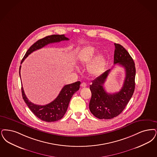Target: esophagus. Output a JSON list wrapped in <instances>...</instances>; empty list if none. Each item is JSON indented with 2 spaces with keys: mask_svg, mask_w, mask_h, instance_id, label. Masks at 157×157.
Instances as JSON below:
<instances>
[{
  "mask_svg": "<svg viewBox=\"0 0 157 157\" xmlns=\"http://www.w3.org/2000/svg\"><path fill=\"white\" fill-rule=\"evenodd\" d=\"M86 85H87L86 83H85V82H83V83H81V86L82 88H85L86 86Z\"/></svg>",
  "mask_w": 157,
  "mask_h": 157,
  "instance_id": "obj_1",
  "label": "esophagus"
}]
</instances>
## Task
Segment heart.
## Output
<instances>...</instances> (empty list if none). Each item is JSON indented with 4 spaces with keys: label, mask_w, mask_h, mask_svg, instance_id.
<instances>
[{
    "label": "heart",
    "mask_w": 157,
    "mask_h": 157,
    "mask_svg": "<svg viewBox=\"0 0 157 157\" xmlns=\"http://www.w3.org/2000/svg\"><path fill=\"white\" fill-rule=\"evenodd\" d=\"M98 52L97 48L94 46H87L83 48L78 54L77 58L83 65H88V72L92 76H99L105 71L107 65V58L103 56H98L93 62L94 57Z\"/></svg>",
    "instance_id": "1"
}]
</instances>
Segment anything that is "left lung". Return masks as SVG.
Instances as JSON below:
<instances>
[{
	"label": "left lung",
	"mask_w": 157,
	"mask_h": 157,
	"mask_svg": "<svg viewBox=\"0 0 157 157\" xmlns=\"http://www.w3.org/2000/svg\"><path fill=\"white\" fill-rule=\"evenodd\" d=\"M114 63L121 65L125 69V77L123 87L119 92L107 93L103 87L110 69H109L94 80L90 85L92 97L89 109L99 119H111L117 116L124 109L135 89L136 67L134 62L125 48L114 43Z\"/></svg>",
	"instance_id": "obj_1"
}]
</instances>
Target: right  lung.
I'll list each match as a JSON object with an SVG mask.
<instances>
[{"label": "right lung", "instance_id": "right-lung-1", "mask_svg": "<svg viewBox=\"0 0 157 157\" xmlns=\"http://www.w3.org/2000/svg\"><path fill=\"white\" fill-rule=\"evenodd\" d=\"M64 40H69V38L65 37L64 34L51 35L38 40L27 51L25 56L21 60V63L33 51L39 50L48 44L59 43ZM20 69L21 65L19 69L20 77ZM80 85L81 82L78 81L71 84L65 85L54 101L43 106L34 104L30 101H29L25 96L23 87H21V93L23 99H24L26 105L36 117L46 122H54L63 118L67 110L71 98L72 97L73 94L79 90Z\"/></svg>", "mask_w": 157, "mask_h": 157}]
</instances>
